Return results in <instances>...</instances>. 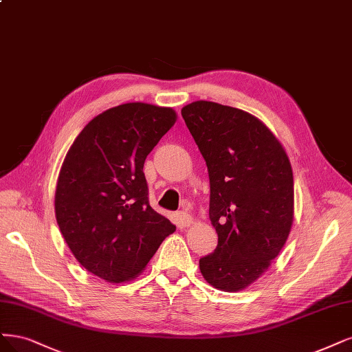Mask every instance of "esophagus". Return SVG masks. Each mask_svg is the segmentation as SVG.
<instances>
[{
    "label": "esophagus",
    "mask_w": 352,
    "mask_h": 352,
    "mask_svg": "<svg viewBox=\"0 0 352 352\" xmlns=\"http://www.w3.org/2000/svg\"><path fill=\"white\" fill-rule=\"evenodd\" d=\"M177 220H179V223L182 226H185V227H189V226L193 224V218L189 214L184 212V211H179L177 212Z\"/></svg>",
    "instance_id": "esophagus-1"
}]
</instances>
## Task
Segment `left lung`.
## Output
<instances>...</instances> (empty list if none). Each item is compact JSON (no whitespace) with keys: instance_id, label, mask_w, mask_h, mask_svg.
Masks as SVG:
<instances>
[{"instance_id":"obj_1","label":"left lung","mask_w":352,"mask_h":352,"mask_svg":"<svg viewBox=\"0 0 352 352\" xmlns=\"http://www.w3.org/2000/svg\"><path fill=\"white\" fill-rule=\"evenodd\" d=\"M210 175L214 253L201 258L204 280L237 293L262 276L284 248L294 221L288 154L261 119L240 109L197 100L182 107Z\"/></svg>"}]
</instances>
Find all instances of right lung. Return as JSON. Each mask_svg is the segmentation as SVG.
<instances>
[{
	"mask_svg": "<svg viewBox=\"0 0 352 352\" xmlns=\"http://www.w3.org/2000/svg\"><path fill=\"white\" fill-rule=\"evenodd\" d=\"M177 120L172 107L134 102L82 128L60 166L55 215L76 259L106 283L144 270L176 227L148 202L144 162Z\"/></svg>",
	"mask_w": 352,
	"mask_h": 352,
	"instance_id": "1",
	"label": "right lung"
}]
</instances>
